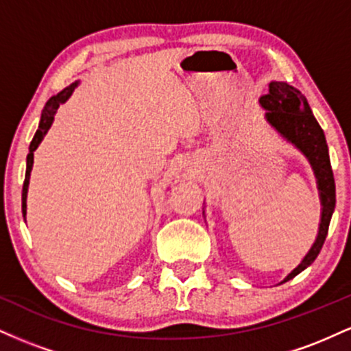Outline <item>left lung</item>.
Segmentation results:
<instances>
[{"label": "left lung", "instance_id": "1", "mask_svg": "<svg viewBox=\"0 0 351 351\" xmlns=\"http://www.w3.org/2000/svg\"><path fill=\"white\" fill-rule=\"evenodd\" d=\"M259 104L265 110V122L277 132V135L282 136L287 143H291L307 158L313 175H315L318 198H320L322 206L318 232L312 247L305 254L300 264L289 272L284 277V280L279 282L280 285L299 276L317 259L318 252L325 243V237H327L330 219L335 211V180H333V171L330 167L328 145L325 140V134L313 117L305 95H302L300 90L289 86L287 82L272 80L269 84V94L263 95L259 99Z\"/></svg>", "mask_w": 351, "mask_h": 351}]
</instances>
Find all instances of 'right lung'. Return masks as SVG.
Wrapping results in <instances>:
<instances>
[{
	"label": "right lung",
	"mask_w": 351,
	"mask_h": 351,
	"mask_svg": "<svg viewBox=\"0 0 351 351\" xmlns=\"http://www.w3.org/2000/svg\"><path fill=\"white\" fill-rule=\"evenodd\" d=\"M79 86V80L72 82L69 87H66L64 90H60L58 95H52V97L47 100L46 106L43 108L41 114V120H39V128L36 130L33 142L29 145V153H27L26 158V176H24V184H23V216L26 217V199H27V188H29V178H31V171H33V163H34V152L36 148L39 147V143L43 142L44 136H46L47 132H49L52 122H54V115L58 114V108L60 107V104L67 102L69 97L74 92V88Z\"/></svg>",
	"instance_id": "1"
}]
</instances>
